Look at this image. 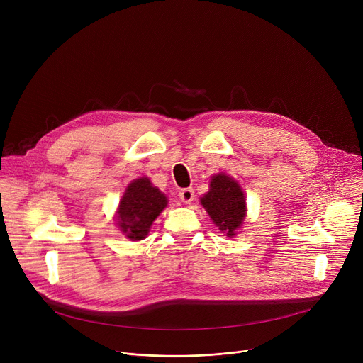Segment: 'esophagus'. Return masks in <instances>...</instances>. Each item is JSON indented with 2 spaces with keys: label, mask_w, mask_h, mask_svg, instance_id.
<instances>
[{
  "label": "esophagus",
  "mask_w": 363,
  "mask_h": 363,
  "mask_svg": "<svg viewBox=\"0 0 363 363\" xmlns=\"http://www.w3.org/2000/svg\"><path fill=\"white\" fill-rule=\"evenodd\" d=\"M179 198L184 203H191L194 199H195V194H194V189L192 188H185V189H181L179 192Z\"/></svg>",
  "instance_id": "1"
}]
</instances>
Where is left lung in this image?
Returning <instances> with one entry per match:
<instances>
[{"mask_svg": "<svg viewBox=\"0 0 363 363\" xmlns=\"http://www.w3.org/2000/svg\"><path fill=\"white\" fill-rule=\"evenodd\" d=\"M201 205L211 217L213 223L227 237H234L245 218V195L227 174L211 177L210 191L201 198Z\"/></svg>", "mask_w": 363, "mask_h": 363, "instance_id": "1", "label": "left lung"}]
</instances>
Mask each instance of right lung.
<instances>
[{
  "label": "right lung",
  "mask_w": 363,
  "mask_h": 363,
  "mask_svg": "<svg viewBox=\"0 0 363 363\" xmlns=\"http://www.w3.org/2000/svg\"><path fill=\"white\" fill-rule=\"evenodd\" d=\"M167 205L168 198L149 178H138L128 185L119 202L118 225L129 240H143Z\"/></svg>",
  "instance_id": "add662e5"
}]
</instances>
